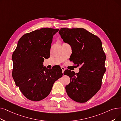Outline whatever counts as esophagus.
I'll list each match as a JSON object with an SVG mask.
<instances>
[{"label": "esophagus", "mask_w": 121, "mask_h": 121, "mask_svg": "<svg viewBox=\"0 0 121 121\" xmlns=\"http://www.w3.org/2000/svg\"><path fill=\"white\" fill-rule=\"evenodd\" d=\"M61 69L62 70V73H63L64 72V71H65V68L64 67H63V66H61Z\"/></svg>", "instance_id": "esophagus-1"}]
</instances>
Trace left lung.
<instances>
[{
	"mask_svg": "<svg viewBox=\"0 0 121 121\" xmlns=\"http://www.w3.org/2000/svg\"><path fill=\"white\" fill-rule=\"evenodd\" d=\"M59 34L64 42L72 47L71 61L81 66L78 73L69 70L64 72L70 78V83L65 87L66 92L73 100L86 102L100 89L106 71V55L101 41L83 28H61Z\"/></svg>",
	"mask_w": 121,
	"mask_h": 121,
	"instance_id": "left-lung-1",
	"label": "left lung"
}]
</instances>
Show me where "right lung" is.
I'll return each mask as SVG.
<instances>
[{"instance_id": "right-lung-1", "label": "right lung", "mask_w": 121, "mask_h": 121, "mask_svg": "<svg viewBox=\"0 0 121 121\" xmlns=\"http://www.w3.org/2000/svg\"><path fill=\"white\" fill-rule=\"evenodd\" d=\"M59 29L41 28L24 35L12 54V77L23 95L34 101L48 96L56 81L62 77L61 68L47 69L44 58L50 56L53 35Z\"/></svg>"}]
</instances>
